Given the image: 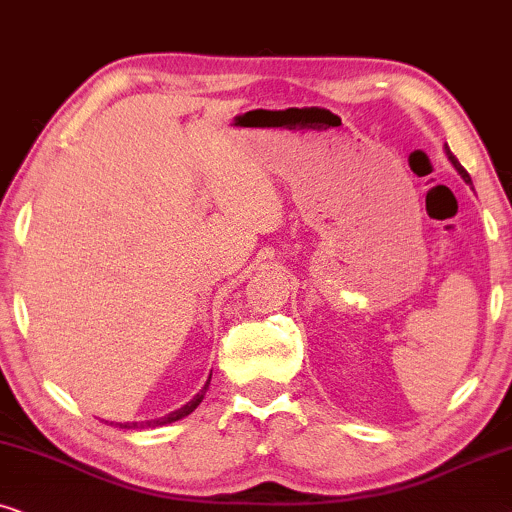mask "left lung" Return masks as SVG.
Masks as SVG:
<instances>
[{
    "mask_svg": "<svg viewBox=\"0 0 512 512\" xmlns=\"http://www.w3.org/2000/svg\"><path fill=\"white\" fill-rule=\"evenodd\" d=\"M445 152H447V159H449V161H452V166H454L456 170H459V175H461V177H463V180H466V182H468V185H470V175L466 173V168H463V166H461V163H459V159H456V156H454L452 152H449V147H445Z\"/></svg>",
    "mask_w": 512,
    "mask_h": 512,
    "instance_id": "obj_1",
    "label": "left lung"
}]
</instances>
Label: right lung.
<instances>
[{"instance_id": "add662e5", "label": "right lung", "mask_w": 512, "mask_h": 512, "mask_svg": "<svg viewBox=\"0 0 512 512\" xmlns=\"http://www.w3.org/2000/svg\"><path fill=\"white\" fill-rule=\"evenodd\" d=\"M208 384H210V379L206 381V386H203L201 391L194 395V400H189V403H187L185 407H180V410L166 414V417L154 419V421H142V424H138V421H135V424H114V426H119V428H145V426H166V424H173V421L187 417V414H192V412L196 410V407H199V403L203 400V395H206V391H208Z\"/></svg>"}]
</instances>
